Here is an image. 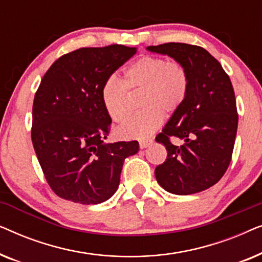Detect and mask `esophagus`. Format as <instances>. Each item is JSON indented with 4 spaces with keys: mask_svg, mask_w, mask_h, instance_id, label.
I'll use <instances>...</instances> for the list:
<instances>
[{
    "mask_svg": "<svg viewBox=\"0 0 262 262\" xmlns=\"http://www.w3.org/2000/svg\"><path fill=\"white\" fill-rule=\"evenodd\" d=\"M152 143V139H143V141H139V148L145 149Z\"/></svg>",
    "mask_w": 262,
    "mask_h": 262,
    "instance_id": "1",
    "label": "esophagus"
}]
</instances>
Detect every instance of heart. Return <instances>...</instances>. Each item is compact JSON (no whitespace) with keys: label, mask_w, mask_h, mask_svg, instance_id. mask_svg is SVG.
<instances>
[{"label":"heart","mask_w":262,"mask_h":262,"mask_svg":"<svg viewBox=\"0 0 262 262\" xmlns=\"http://www.w3.org/2000/svg\"><path fill=\"white\" fill-rule=\"evenodd\" d=\"M141 92L142 111L128 118L118 128L124 139H144L162 124L163 116H171L184 103L188 91L185 67L162 57L142 56L124 73V82L116 76L107 78L101 88V100L108 116L120 123L130 112L128 93Z\"/></svg>","instance_id":"heart-1"}]
</instances>
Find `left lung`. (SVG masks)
I'll use <instances>...</instances> for the list:
<instances>
[{"label":"left lung","mask_w":262,"mask_h":262,"mask_svg":"<svg viewBox=\"0 0 262 262\" xmlns=\"http://www.w3.org/2000/svg\"><path fill=\"white\" fill-rule=\"evenodd\" d=\"M146 50L171 57L188 75L184 103L156 136V142L168 152L166 161L156 167V180L173 194L205 191L223 177L234 150L238 116L230 78L221 63L200 46L167 42ZM170 137L185 143L171 145Z\"/></svg>","instance_id":"8db88e82"}]
</instances>
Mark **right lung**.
Wrapping results in <instances>:
<instances>
[{
    "label": "right lung",
    "instance_id": "add662e5",
    "mask_svg": "<svg viewBox=\"0 0 262 262\" xmlns=\"http://www.w3.org/2000/svg\"><path fill=\"white\" fill-rule=\"evenodd\" d=\"M136 48H82L59 57L42 77L33 102L32 143L52 191L74 203L100 204L118 189L137 141L105 143L112 119L101 88Z\"/></svg>",
    "mask_w": 262,
    "mask_h": 262
}]
</instances>
